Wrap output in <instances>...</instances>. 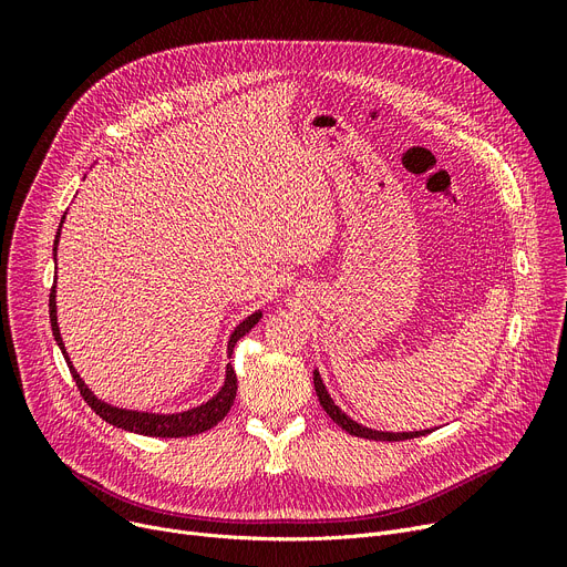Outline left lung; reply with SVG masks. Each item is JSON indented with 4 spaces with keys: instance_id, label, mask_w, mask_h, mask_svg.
Instances as JSON below:
<instances>
[{
    "instance_id": "obj_1",
    "label": "left lung",
    "mask_w": 567,
    "mask_h": 567,
    "mask_svg": "<svg viewBox=\"0 0 567 567\" xmlns=\"http://www.w3.org/2000/svg\"><path fill=\"white\" fill-rule=\"evenodd\" d=\"M315 391H317V398H319V404L323 406V411L331 415L333 423H338L344 432L353 434V436H361V439H372V441H404V439H415V436H425L430 434L432 430H421V432H379V430H370V427H363L355 421H351L347 413H342V409L331 400L329 391H326V385L319 377V372L315 370Z\"/></svg>"
}]
</instances>
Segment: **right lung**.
Returning a JSON list of instances; mask_svg holds the SVG:
<instances>
[{
	"label": "right lung",
	"instance_id": "add662e5",
	"mask_svg": "<svg viewBox=\"0 0 567 567\" xmlns=\"http://www.w3.org/2000/svg\"><path fill=\"white\" fill-rule=\"evenodd\" d=\"M66 218V216H64ZM62 218V223H64ZM59 231H62V225H59ZM59 231H56V238H54V257H56V244H59ZM54 287L50 289V326H52V336L59 344V349H62L64 359L69 363V370L75 379V385L80 395L84 398V402L92 406L101 419L114 427H122L126 432H135V434H144V436H167V439H178V436H193V434H199V432H206L212 430L214 425H218L227 411L231 409L234 404V398H236V374H234V368L227 365V372H225V385L218 391V395L214 400H208L206 404L202 406H195V409H188L184 413H144V411H128V409H118V406H112L107 402H101L92 391L86 389L84 381L80 379V374L75 372L71 359L66 355V349H64V342H62V333H59V323H56V301H54ZM261 319V310L252 312L248 319H244L241 323L236 326L229 342H227V353L234 351V344L241 340L252 326Z\"/></svg>",
	"mask_w": 567,
	"mask_h": 567
}]
</instances>
